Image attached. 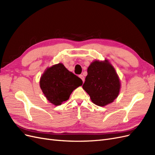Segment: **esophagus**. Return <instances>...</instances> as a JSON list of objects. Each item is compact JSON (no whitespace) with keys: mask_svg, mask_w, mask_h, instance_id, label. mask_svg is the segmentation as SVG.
I'll return each mask as SVG.
<instances>
[{"mask_svg":"<svg viewBox=\"0 0 155 155\" xmlns=\"http://www.w3.org/2000/svg\"><path fill=\"white\" fill-rule=\"evenodd\" d=\"M79 77H80V78L82 79V82H84V81H85V78H84V77L83 76L82 74L79 75Z\"/></svg>","mask_w":155,"mask_h":155,"instance_id":"1","label":"esophagus"}]
</instances>
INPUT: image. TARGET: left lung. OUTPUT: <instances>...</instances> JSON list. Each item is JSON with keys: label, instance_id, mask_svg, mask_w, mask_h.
Wrapping results in <instances>:
<instances>
[{"label": "left lung", "instance_id": "left-lung-1", "mask_svg": "<svg viewBox=\"0 0 155 155\" xmlns=\"http://www.w3.org/2000/svg\"><path fill=\"white\" fill-rule=\"evenodd\" d=\"M82 88L91 101L99 107L112 103L119 95L121 82L113 65L105 59L94 60L87 68Z\"/></svg>", "mask_w": 155, "mask_h": 155}]
</instances>
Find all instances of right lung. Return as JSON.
I'll return each mask as SVG.
<instances>
[{
    "mask_svg": "<svg viewBox=\"0 0 155 155\" xmlns=\"http://www.w3.org/2000/svg\"><path fill=\"white\" fill-rule=\"evenodd\" d=\"M82 85V81L59 63L48 68L39 81L42 92L47 99L55 106L69 99L74 90Z\"/></svg>",
    "mask_w": 155,
    "mask_h": 155,
    "instance_id": "1",
    "label": "right lung"
}]
</instances>
